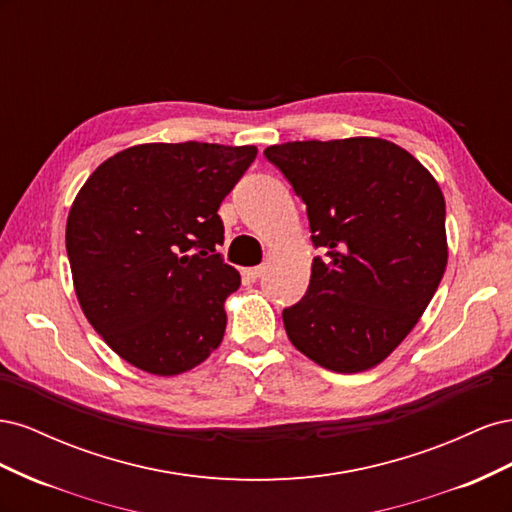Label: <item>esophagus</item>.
Masks as SVG:
<instances>
[{
    "mask_svg": "<svg viewBox=\"0 0 512 512\" xmlns=\"http://www.w3.org/2000/svg\"><path fill=\"white\" fill-rule=\"evenodd\" d=\"M262 273H265V267H250V269H243V275L247 277V280H252V282L260 280Z\"/></svg>",
    "mask_w": 512,
    "mask_h": 512,
    "instance_id": "obj_1",
    "label": "esophagus"
}]
</instances>
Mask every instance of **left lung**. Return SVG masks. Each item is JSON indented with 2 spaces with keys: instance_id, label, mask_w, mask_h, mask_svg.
I'll use <instances>...</instances> for the list:
<instances>
[{
  "instance_id": "obj_1",
  "label": "left lung",
  "mask_w": 512,
  "mask_h": 512,
  "mask_svg": "<svg viewBox=\"0 0 512 512\" xmlns=\"http://www.w3.org/2000/svg\"><path fill=\"white\" fill-rule=\"evenodd\" d=\"M307 207L305 297L284 309L292 346L337 374L382 363L414 329L446 269L438 181L384 138L294 141L265 149Z\"/></svg>"
}]
</instances>
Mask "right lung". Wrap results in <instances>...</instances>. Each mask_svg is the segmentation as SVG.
Listing matches in <instances>:
<instances>
[{
    "label": "right lung",
    "instance_id": "1",
    "mask_svg": "<svg viewBox=\"0 0 512 512\" xmlns=\"http://www.w3.org/2000/svg\"><path fill=\"white\" fill-rule=\"evenodd\" d=\"M252 145L147 143L102 162L76 194L66 250L83 314L123 361L177 376L222 344L241 275L215 252L218 209Z\"/></svg>",
    "mask_w": 512,
    "mask_h": 512
}]
</instances>
